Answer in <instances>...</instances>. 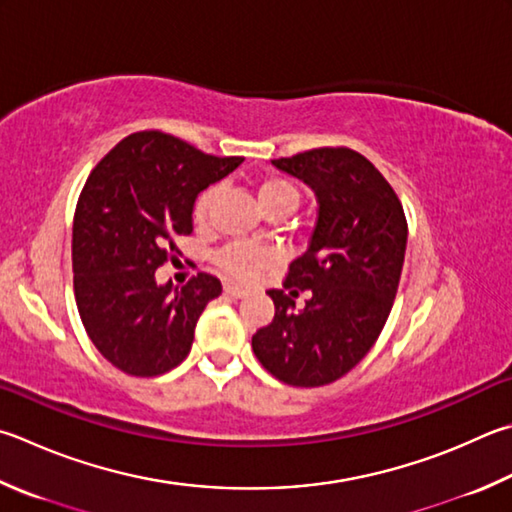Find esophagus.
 I'll list each match as a JSON object with an SVG mask.
<instances>
[{"instance_id": "esophagus-1", "label": "esophagus", "mask_w": 512, "mask_h": 512, "mask_svg": "<svg viewBox=\"0 0 512 512\" xmlns=\"http://www.w3.org/2000/svg\"><path fill=\"white\" fill-rule=\"evenodd\" d=\"M224 291H226V295L235 297V300H239V297H246V295H248L246 288H241V286H237V284H226Z\"/></svg>"}]
</instances>
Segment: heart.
Returning a JSON list of instances; mask_svg holds the SVG:
<instances>
[{"instance_id":"b5f03b06","label":"heart","mask_w":512,"mask_h":512,"mask_svg":"<svg viewBox=\"0 0 512 512\" xmlns=\"http://www.w3.org/2000/svg\"><path fill=\"white\" fill-rule=\"evenodd\" d=\"M217 194H219L217 188H208L199 194L197 203H194V219H197L199 224H206ZM297 199H300V192H297L295 185L288 181L286 176L268 174L257 185V201L266 215H271V212H277V210L291 212L297 206ZM271 262H273L271 250L246 246V244H232L217 255V264L221 271L230 277H237V280H253V277L262 273Z\"/></svg>"}]
</instances>
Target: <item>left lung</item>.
<instances>
[{"label":"left lung","instance_id":"8db88e82","mask_svg":"<svg viewBox=\"0 0 512 512\" xmlns=\"http://www.w3.org/2000/svg\"><path fill=\"white\" fill-rule=\"evenodd\" d=\"M273 165L315 192L318 219L282 291H268L275 318L255 333L253 351L286 385H329L367 356L389 318L405 262V212L374 163L347 147ZM302 290L310 300L295 310Z\"/></svg>","mask_w":512,"mask_h":512}]
</instances>
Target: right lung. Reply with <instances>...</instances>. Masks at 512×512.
I'll list each match as a JSON object with an SVG mask.
<instances>
[{
  "mask_svg": "<svg viewBox=\"0 0 512 512\" xmlns=\"http://www.w3.org/2000/svg\"><path fill=\"white\" fill-rule=\"evenodd\" d=\"M163 132L123 138L82 188L73 217V291L91 342L129 376H159L190 353L194 327L221 282L199 273L185 286L156 268L192 232L199 192L241 165Z\"/></svg>",
  "mask_w": 512,
  "mask_h": 512,
  "instance_id": "1",
  "label": "right lung"
}]
</instances>
